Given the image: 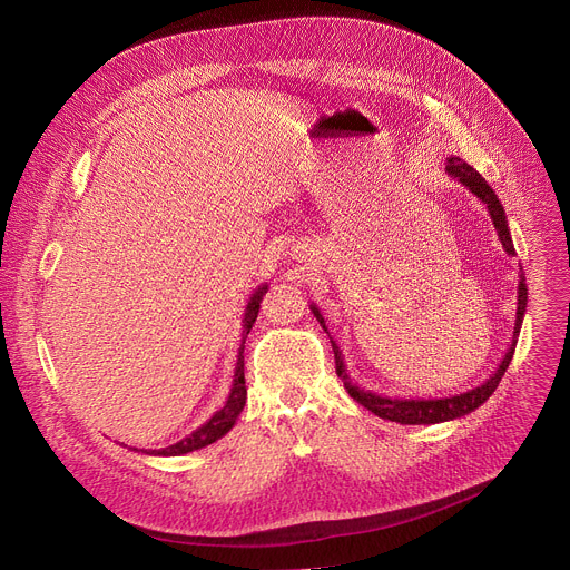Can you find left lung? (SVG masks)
<instances>
[{"label": "left lung", "instance_id": "left-lung-1", "mask_svg": "<svg viewBox=\"0 0 570 570\" xmlns=\"http://www.w3.org/2000/svg\"><path fill=\"white\" fill-rule=\"evenodd\" d=\"M448 176L450 178H456L459 183H462L469 193H473L484 206L487 210H490L492 215V223L497 227V234L501 238V246L508 255H514V246H512V238H510V229H508V220H505V210L499 202V197L494 195L492 185L487 183L471 165H466V161L462 157H454L450 155L448 159ZM311 311L313 315L317 317L320 327L327 332V324H324V317L320 313V308L315 304H311ZM524 311H527V283H524V274L520 271V283H518V315H514V332H512V341H510V347L503 355L499 368L487 377V381L469 392H462V394H454V396H443V399H396V396H383V394H375L371 390H364L360 387L357 383H352V377L347 375V368H345V362H343V352L338 350L336 341L332 338V347H334V360H336V373L343 381V387L347 390V394L355 399L357 403H362L366 411H371L373 415L383 417V420H390V422H399V424H439V422H450V420H456V417H464L469 413H473L475 409H480V405L490 399L494 394V390L499 387L501 377L514 355V345H518V336H520V330H522V320H524ZM330 334V332H327Z\"/></svg>", "mask_w": 570, "mask_h": 570}]
</instances>
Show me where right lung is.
I'll use <instances>...</instances> for the list:
<instances>
[{
	"label": "right lung",
	"mask_w": 570,
	"mask_h": 570,
	"mask_svg": "<svg viewBox=\"0 0 570 570\" xmlns=\"http://www.w3.org/2000/svg\"><path fill=\"white\" fill-rule=\"evenodd\" d=\"M268 285H259L250 302L246 306V315H243V334H240V347H238V355H236V368H234V383H232V390H229V396L225 401L223 409L215 413L208 422H204L199 429H195L189 436H185L183 441L169 445V448H161V450H137V452H146V454H159V456H178V454H187V452H195V450H202L210 443H215L218 439H223L225 433L236 424L243 405H246V396H248V390H246V375H243V350H246V338L253 330V324L257 320V313H259V304H262V296L266 294Z\"/></svg>",
	"instance_id": "right-lung-1"
}]
</instances>
